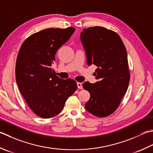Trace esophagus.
Segmentation results:
<instances>
[{"mask_svg": "<svg viewBox=\"0 0 153 153\" xmlns=\"http://www.w3.org/2000/svg\"><path fill=\"white\" fill-rule=\"evenodd\" d=\"M77 88H78V89H83V86H82V83L77 82Z\"/></svg>", "mask_w": 153, "mask_h": 153, "instance_id": "34e87169", "label": "esophagus"}]
</instances>
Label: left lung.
I'll list each match as a JSON object with an SVG mask.
<instances>
[{
    "label": "left lung",
    "instance_id": "obj_1",
    "mask_svg": "<svg viewBox=\"0 0 153 153\" xmlns=\"http://www.w3.org/2000/svg\"><path fill=\"white\" fill-rule=\"evenodd\" d=\"M80 39L87 64L97 66L95 83H83L90 94L85 108L98 117H107L117 109L130 80L127 50L120 36L101 26L83 29Z\"/></svg>",
    "mask_w": 153,
    "mask_h": 153
}]
</instances>
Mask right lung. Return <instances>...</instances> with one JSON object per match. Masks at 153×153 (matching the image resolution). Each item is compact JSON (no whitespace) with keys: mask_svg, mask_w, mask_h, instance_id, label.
I'll return each instance as SVG.
<instances>
[{"mask_svg":"<svg viewBox=\"0 0 153 153\" xmlns=\"http://www.w3.org/2000/svg\"><path fill=\"white\" fill-rule=\"evenodd\" d=\"M74 32L73 27L48 28L31 35L20 47L15 70L16 83L28 106L42 118L58 115L77 89L74 80L59 78L51 68L56 52Z\"/></svg>","mask_w":153,"mask_h":153,"instance_id":"obj_1","label":"right lung"}]
</instances>
